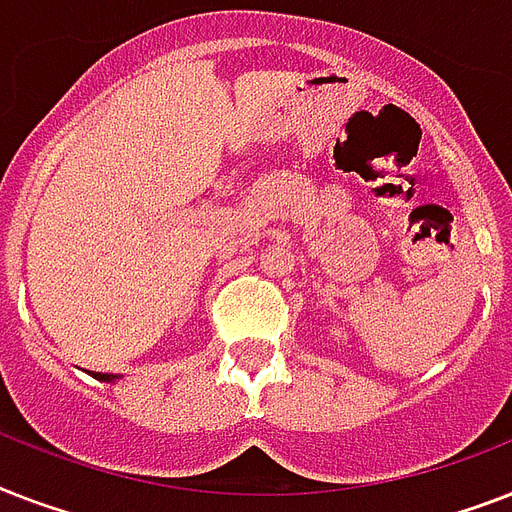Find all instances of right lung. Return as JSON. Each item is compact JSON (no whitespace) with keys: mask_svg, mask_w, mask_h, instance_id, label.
I'll return each mask as SVG.
<instances>
[{"mask_svg":"<svg viewBox=\"0 0 512 512\" xmlns=\"http://www.w3.org/2000/svg\"><path fill=\"white\" fill-rule=\"evenodd\" d=\"M92 377H95V380H103V382H114V380H119V377H116V374H103V372H95V374H92Z\"/></svg>","mask_w":512,"mask_h":512,"instance_id":"1","label":"right lung"}]
</instances>
